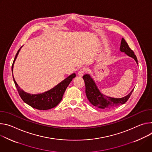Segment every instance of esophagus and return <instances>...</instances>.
I'll return each instance as SVG.
<instances>
[{
  "mask_svg": "<svg viewBox=\"0 0 152 152\" xmlns=\"http://www.w3.org/2000/svg\"><path fill=\"white\" fill-rule=\"evenodd\" d=\"M85 72H86V71H85V69H80V70L78 71V75H79L80 77H82L84 74H85Z\"/></svg>",
  "mask_w": 152,
  "mask_h": 152,
  "instance_id": "1",
  "label": "esophagus"
}]
</instances>
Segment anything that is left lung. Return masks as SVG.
<instances>
[{
	"mask_svg": "<svg viewBox=\"0 0 152 152\" xmlns=\"http://www.w3.org/2000/svg\"><path fill=\"white\" fill-rule=\"evenodd\" d=\"M120 50L125 53L129 57H132L138 63L137 56L134 52L130 48L127 43L123 38L121 42ZM86 86V94L90 103L95 107L100 109H106L113 107L121 104H123L127 102L130 98L133 89L126 96L121 98H115L102 94L97 88L95 83L89 74H86L83 77Z\"/></svg>",
	"mask_w": 152,
	"mask_h": 152,
	"instance_id": "obj_1",
	"label": "left lung"
}]
</instances>
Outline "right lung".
<instances>
[{"label":"right lung","mask_w":152,"mask_h":152,"mask_svg":"<svg viewBox=\"0 0 152 152\" xmlns=\"http://www.w3.org/2000/svg\"><path fill=\"white\" fill-rule=\"evenodd\" d=\"M22 48V47H21ZM20 48L18 50L17 53L14 59V61L12 65V72L13 70V65L14 63L18 57V55L20 51ZM13 75V74H12ZM13 77V75H12ZM75 77V74H72L69 75L68 77L64 79L58 85L55 86L54 88L50 90L40 94H30L24 92L17 84L15 81L14 77L13 80L15 83V87L18 89L19 94L22 100L25 103L29 105L33 108H35L38 110H48L55 107L57 105H58L61 101L63 94L67 88L69 86L70 83L72 81V79Z\"/></svg>","instance_id":"1"}]
</instances>
